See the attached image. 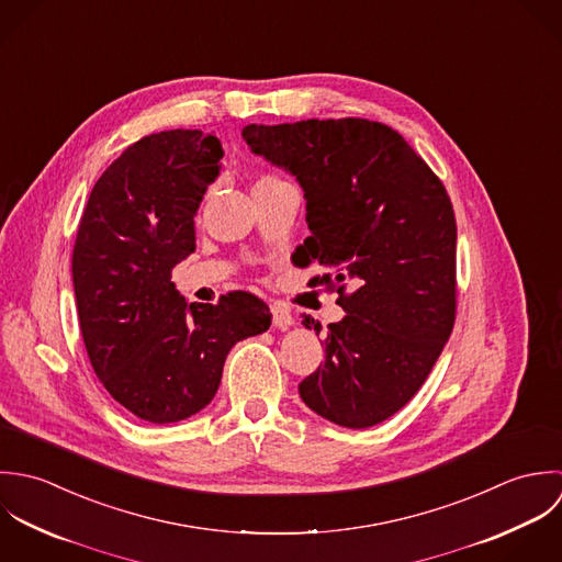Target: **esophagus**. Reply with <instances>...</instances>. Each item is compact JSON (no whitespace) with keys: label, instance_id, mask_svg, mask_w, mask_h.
Segmentation results:
<instances>
[{"label":"esophagus","instance_id":"esophagus-1","mask_svg":"<svg viewBox=\"0 0 562 562\" xmlns=\"http://www.w3.org/2000/svg\"><path fill=\"white\" fill-rule=\"evenodd\" d=\"M271 315H273V326L276 328H289V326H293V322H295V317L291 315V311H289V306L286 304H282V302H273L271 304Z\"/></svg>","mask_w":562,"mask_h":562}]
</instances>
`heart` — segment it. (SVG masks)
<instances>
[{
  "label": "heart",
  "instance_id": "1",
  "mask_svg": "<svg viewBox=\"0 0 562 562\" xmlns=\"http://www.w3.org/2000/svg\"><path fill=\"white\" fill-rule=\"evenodd\" d=\"M273 180H280V178H278V176H273V173H262V176H258V180H256V184H254V187L265 184V182H273Z\"/></svg>",
  "mask_w": 562,
  "mask_h": 562
}]
</instances>
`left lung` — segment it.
<instances>
[{
	"label": "left lung",
	"mask_w": 562,
	"mask_h": 562,
	"mask_svg": "<svg viewBox=\"0 0 562 562\" xmlns=\"http://www.w3.org/2000/svg\"><path fill=\"white\" fill-rule=\"evenodd\" d=\"M247 145L291 171L311 236L297 265L311 286L337 291L326 358L300 382L308 408L345 428H371L426 382L456 322V217L448 191L393 127L360 119L245 125ZM306 328L322 324L311 315Z\"/></svg>",
	"instance_id": "8db88e82"
}]
</instances>
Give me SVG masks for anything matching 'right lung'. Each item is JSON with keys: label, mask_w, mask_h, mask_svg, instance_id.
Returning a JSON list of instances; mask_svg holds the SVG:
<instances>
[{"label": "right lung", "mask_w": 562, "mask_h": 562, "mask_svg": "<svg viewBox=\"0 0 562 562\" xmlns=\"http://www.w3.org/2000/svg\"><path fill=\"white\" fill-rule=\"evenodd\" d=\"M222 156L202 130L143 136L95 182L78 225L71 273L89 360L114 400L149 424L209 406L232 345L271 324L249 291L187 306L171 282L195 249L193 215Z\"/></svg>", "instance_id": "add662e5"}]
</instances>
